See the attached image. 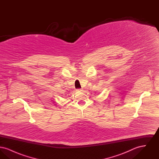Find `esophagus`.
I'll return each instance as SVG.
<instances>
[{
	"mask_svg": "<svg viewBox=\"0 0 159 159\" xmlns=\"http://www.w3.org/2000/svg\"><path fill=\"white\" fill-rule=\"evenodd\" d=\"M82 89H77V91H82Z\"/></svg>",
	"mask_w": 159,
	"mask_h": 159,
	"instance_id": "1",
	"label": "esophagus"
}]
</instances>
